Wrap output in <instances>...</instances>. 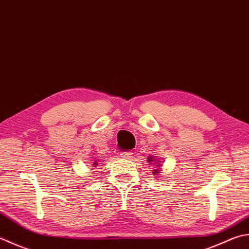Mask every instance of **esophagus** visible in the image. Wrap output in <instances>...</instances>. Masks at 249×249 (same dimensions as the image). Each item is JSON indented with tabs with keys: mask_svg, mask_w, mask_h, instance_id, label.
<instances>
[{
	"mask_svg": "<svg viewBox=\"0 0 249 249\" xmlns=\"http://www.w3.org/2000/svg\"><path fill=\"white\" fill-rule=\"evenodd\" d=\"M131 155H132V153L131 152H125V153H120V156L124 158V159H129L131 158Z\"/></svg>",
	"mask_w": 249,
	"mask_h": 249,
	"instance_id": "esophagus-1",
	"label": "esophagus"
}]
</instances>
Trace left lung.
<instances>
[{"label": "left lung", "instance_id": "8db88e82", "mask_svg": "<svg viewBox=\"0 0 249 249\" xmlns=\"http://www.w3.org/2000/svg\"><path fill=\"white\" fill-rule=\"evenodd\" d=\"M147 161H148V162H155V165H156L157 168H160V167L162 166V162H161L160 160H159L158 158L152 156V155H151V156H148ZM159 171H160V170H159V169H155L153 173H155V175H159V173H160Z\"/></svg>", "mask_w": 249, "mask_h": 249}]
</instances>
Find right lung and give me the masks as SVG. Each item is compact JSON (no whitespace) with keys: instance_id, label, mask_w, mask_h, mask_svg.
I'll list each match as a JSON object with an SVG mask.
<instances>
[{"instance_id":"right-lung-1","label":"right lung","mask_w":249,"mask_h":249,"mask_svg":"<svg viewBox=\"0 0 249 249\" xmlns=\"http://www.w3.org/2000/svg\"><path fill=\"white\" fill-rule=\"evenodd\" d=\"M93 166H94V167H95V166H97V162H96V161H95V162H94V163H93Z\"/></svg>"}]
</instances>
